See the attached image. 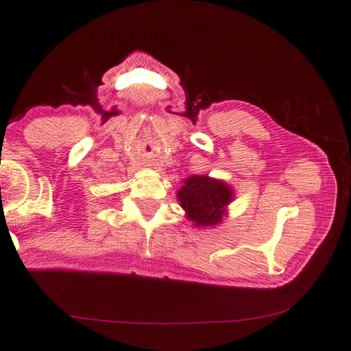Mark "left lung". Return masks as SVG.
<instances>
[{
    "instance_id": "1",
    "label": "left lung",
    "mask_w": 351,
    "mask_h": 351,
    "mask_svg": "<svg viewBox=\"0 0 351 351\" xmlns=\"http://www.w3.org/2000/svg\"><path fill=\"white\" fill-rule=\"evenodd\" d=\"M176 196L193 226L213 227L222 222L226 208L233 199V190L221 180L193 175L184 180Z\"/></svg>"
}]
</instances>
